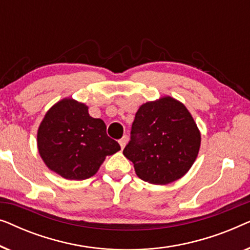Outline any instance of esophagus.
Wrapping results in <instances>:
<instances>
[{"mask_svg":"<svg viewBox=\"0 0 250 250\" xmlns=\"http://www.w3.org/2000/svg\"><path fill=\"white\" fill-rule=\"evenodd\" d=\"M126 143H127V138H126V136H124V138H122L121 140H119V145H121L122 149L125 148Z\"/></svg>","mask_w":250,"mask_h":250,"instance_id":"34e87169","label":"esophagus"}]
</instances>
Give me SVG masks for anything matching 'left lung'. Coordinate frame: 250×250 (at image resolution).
I'll return each mask as SVG.
<instances>
[{
  "label": "left lung",
  "instance_id": "1",
  "mask_svg": "<svg viewBox=\"0 0 250 250\" xmlns=\"http://www.w3.org/2000/svg\"><path fill=\"white\" fill-rule=\"evenodd\" d=\"M200 141L199 129L186 105L164 97L139 108L123 153L133 163L140 179L164 186L191 168Z\"/></svg>",
  "mask_w": 250,
  "mask_h": 250
}]
</instances>
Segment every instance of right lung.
<instances>
[{"label": "right lung", "mask_w": 250, "mask_h": 250, "mask_svg": "<svg viewBox=\"0 0 250 250\" xmlns=\"http://www.w3.org/2000/svg\"><path fill=\"white\" fill-rule=\"evenodd\" d=\"M105 128L102 119L88 115L87 105L62 99L44 116L37 148L51 170L67 180H85L98 172L105 157L121 150Z\"/></svg>", "instance_id": "obj_1"}]
</instances>
